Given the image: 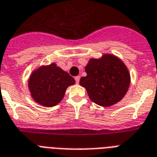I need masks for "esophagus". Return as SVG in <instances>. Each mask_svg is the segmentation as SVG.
<instances>
[{
  "label": "esophagus",
  "instance_id": "esophagus-1",
  "mask_svg": "<svg viewBox=\"0 0 157 157\" xmlns=\"http://www.w3.org/2000/svg\"><path fill=\"white\" fill-rule=\"evenodd\" d=\"M75 81H76V84H78L79 81H80V76H76V77H75Z\"/></svg>",
  "mask_w": 157,
  "mask_h": 157
}]
</instances>
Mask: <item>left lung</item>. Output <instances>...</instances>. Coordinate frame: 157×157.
Segmentation results:
<instances>
[{"label": "left lung", "mask_w": 157, "mask_h": 157, "mask_svg": "<svg viewBox=\"0 0 157 157\" xmlns=\"http://www.w3.org/2000/svg\"><path fill=\"white\" fill-rule=\"evenodd\" d=\"M87 76L81 77L91 101L109 107L124 98L130 85V75L123 62L113 54H103L100 59H90L86 66Z\"/></svg>", "instance_id": "left-lung-1"}]
</instances>
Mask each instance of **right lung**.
Segmentation results:
<instances>
[{
  "instance_id": "add662e5",
  "label": "right lung",
  "mask_w": 157,
  "mask_h": 157,
  "mask_svg": "<svg viewBox=\"0 0 157 157\" xmlns=\"http://www.w3.org/2000/svg\"><path fill=\"white\" fill-rule=\"evenodd\" d=\"M74 84L73 77L54 63L33 71L28 88L33 100L45 107H54L63 99L67 88Z\"/></svg>"
}]
</instances>
